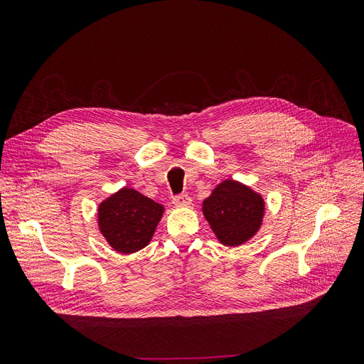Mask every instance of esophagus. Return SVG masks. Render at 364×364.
Returning a JSON list of instances; mask_svg holds the SVG:
<instances>
[{
	"label": "esophagus",
	"instance_id": "esophagus-1",
	"mask_svg": "<svg viewBox=\"0 0 364 364\" xmlns=\"http://www.w3.org/2000/svg\"><path fill=\"white\" fill-rule=\"evenodd\" d=\"M173 203H174L176 206L185 208V206H190V205H191V199H190V196L179 194V196H174V197H173Z\"/></svg>",
	"mask_w": 364,
	"mask_h": 364
}]
</instances>
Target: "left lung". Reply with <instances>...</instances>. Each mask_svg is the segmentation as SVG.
<instances>
[{"label":"left lung","mask_w":364,"mask_h":364,"mask_svg":"<svg viewBox=\"0 0 364 364\" xmlns=\"http://www.w3.org/2000/svg\"><path fill=\"white\" fill-rule=\"evenodd\" d=\"M202 213L220 243L235 247L255 237L262 225L266 202L250 186L226 179L203 200Z\"/></svg>","instance_id":"8db88e82"}]
</instances>
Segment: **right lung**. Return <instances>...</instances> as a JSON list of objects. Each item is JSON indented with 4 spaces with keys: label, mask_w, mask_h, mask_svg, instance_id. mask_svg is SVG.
Here are the masks:
<instances>
[{
    "label": "right lung",
    "mask_w": 364,
    "mask_h": 364,
    "mask_svg": "<svg viewBox=\"0 0 364 364\" xmlns=\"http://www.w3.org/2000/svg\"><path fill=\"white\" fill-rule=\"evenodd\" d=\"M164 211L161 203L124 186L98 205V229L109 246L129 255L150 243Z\"/></svg>",
    "instance_id": "right-lung-1"
}]
</instances>
